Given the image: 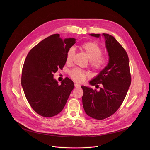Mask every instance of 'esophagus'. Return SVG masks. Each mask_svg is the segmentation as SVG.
I'll return each instance as SVG.
<instances>
[{
    "instance_id": "esophagus-1",
    "label": "esophagus",
    "mask_w": 150,
    "mask_h": 150,
    "mask_svg": "<svg viewBox=\"0 0 150 150\" xmlns=\"http://www.w3.org/2000/svg\"><path fill=\"white\" fill-rule=\"evenodd\" d=\"M75 88H80L81 87V85H79V84H78V83H75Z\"/></svg>"
}]
</instances>
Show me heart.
<instances>
[{"label": "heart", "instance_id": "1", "mask_svg": "<svg viewBox=\"0 0 150 150\" xmlns=\"http://www.w3.org/2000/svg\"><path fill=\"white\" fill-rule=\"evenodd\" d=\"M81 48L88 56L90 65L95 71H100L105 67L108 63V58L101 55L103 49L96 42H85L81 45ZM75 53V50L74 47H71L68 50L66 54L67 63L69 64L72 62ZM69 74L72 79L77 82H82L89 76L88 72L79 68L73 69L70 71Z\"/></svg>", "mask_w": 150, "mask_h": 150}]
</instances>
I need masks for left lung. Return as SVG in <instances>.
<instances>
[{
	"label": "left lung",
	"mask_w": 150,
	"mask_h": 150,
	"mask_svg": "<svg viewBox=\"0 0 150 150\" xmlns=\"http://www.w3.org/2000/svg\"><path fill=\"white\" fill-rule=\"evenodd\" d=\"M90 35L100 37V34ZM109 60L105 68L90 83L99 91L81 86L85 112L92 118L103 120L113 115L122 104L131 83L129 58L126 52L114 37L103 34ZM101 84L100 88L98 85Z\"/></svg>",
	"instance_id": "left-lung-1"
}]
</instances>
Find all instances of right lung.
Instances as JSON below:
<instances>
[{
    "label": "right lung",
    "mask_w": 150,
    "mask_h": 150,
    "mask_svg": "<svg viewBox=\"0 0 150 150\" xmlns=\"http://www.w3.org/2000/svg\"><path fill=\"white\" fill-rule=\"evenodd\" d=\"M75 40H62L59 34H53L40 41L26 57L21 85L30 105L41 116L50 117L59 114L74 88L73 81L67 77L59 85L53 74L65 66L67 52Z\"/></svg>",
    "instance_id": "right-lung-1"
}]
</instances>
